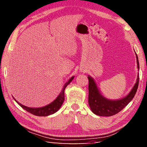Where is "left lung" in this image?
I'll return each mask as SVG.
<instances>
[{
  "label": "left lung",
  "mask_w": 147,
  "mask_h": 147,
  "mask_svg": "<svg viewBox=\"0 0 147 147\" xmlns=\"http://www.w3.org/2000/svg\"><path fill=\"white\" fill-rule=\"evenodd\" d=\"M137 65L139 69V62L136 54ZM88 104L92 111L99 116H111L117 114L132 100L135 96L139 84V74L136 83L133 89L126 97L117 100H110L104 97L99 92L94 80L92 77H88Z\"/></svg>",
  "instance_id": "8db88e82"
}]
</instances>
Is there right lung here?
<instances>
[{"mask_svg":"<svg viewBox=\"0 0 147 147\" xmlns=\"http://www.w3.org/2000/svg\"><path fill=\"white\" fill-rule=\"evenodd\" d=\"M73 78H74V76L71 78L70 80L65 84L64 85L63 88H62V91L61 92L60 94L59 95L57 98H56L54 102H52L51 104L46 105L45 107H40V108L28 107L26 106L23 105L21 104H20V103L17 102L14 98V99L16 101V102L21 106L22 108H23L24 110H26V111L30 112V113L35 115H37V116H47V115L54 114L55 112H57L59 109L61 108L64 100V90L65 88V87H66L69 84L72 82V80H73Z\"/></svg>","mask_w":147,"mask_h":147,"instance_id":"add662e5","label":"right lung"}]
</instances>
